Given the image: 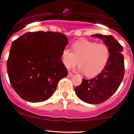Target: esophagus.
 Masks as SVG:
<instances>
[{"label":"esophagus","mask_w":134,"mask_h":134,"mask_svg":"<svg viewBox=\"0 0 134 134\" xmlns=\"http://www.w3.org/2000/svg\"><path fill=\"white\" fill-rule=\"evenodd\" d=\"M73 75H74V74H73L72 73H71V72H69V73H68V77H71L73 76Z\"/></svg>","instance_id":"obj_1"}]
</instances>
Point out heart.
I'll use <instances>...</instances> for the list:
<instances>
[{
  "label": "heart",
  "mask_w": 134,
  "mask_h": 134,
  "mask_svg": "<svg viewBox=\"0 0 134 134\" xmlns=\"http://www.w3.org/2000/svg\"><path fill=\"white\" fill-rule=\"evenodd\" d=\"M71 51L64 48L61 60L67 68L74 67L78 61V70L88 77L97 75L103 71L110 58V50L104 44L86 39L79 40L71 45Z\"/></svg>",
  "instance_id": "heart-1"
}]
</instances>
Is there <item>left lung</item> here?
Returning <instances> with one entry per match:
<instances>
[{
  "label": "left lung",
  "instance_id": "8db88e82",
  "mask_svg": "<svg viewBox=\"0 0 134 134\" xmlns=\"http://www.w3.org/2000/svg\"><path fill=\"white\" fill-rule=\"evenodd\" d=\"M108 47L110 58L105 68L95 78L82 79V83L75 88V93L81 100L88 104H100L106 101L118 89L125 75L122 46L114 37L95 34Z\"/></svg>",
  "mask_w": 134,
  "mask_h": 134
}]
</instances>
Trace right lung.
<instances>
[{
	"label": "right lung",
	"instance_id": "add662e5",
	"mask_svg": "<svg viewBox=\"0 0 134 134\" xmlns=\"http://www.w3.org/2000/svg\"><path fill=\"white\" fill-rule=\"evenodd\" d=\"M68 43L61 33L27 32L12 43L7 61L11 85L22 99L31 103L49 99L58 82L68 75L61 60Z\"/></svg>",
	"mask_w": 134,
	"mask_h": 134
}]
</instances>
